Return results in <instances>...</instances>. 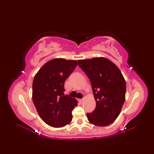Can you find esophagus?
<instances>
[{
  "label": "esophagus",
  "instance_id": "34e87169",
  "mask_svg": "<svg viewBox=\"0 0 154 154\" xmlns=\"http://www.w3.org/2000/svg\"><path fill=\"white\" fill-rule=\"evenodd\" d=\"M83 100H84V99H79V102H80L81 103H82L83 102Z\"/></svg>",
  "mask_w": 154,
  "mask_h": 154
}]
</instances>
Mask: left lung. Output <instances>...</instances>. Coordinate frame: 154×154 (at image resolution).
Instances as JSON below:
<instances>
[{"instance_id":"left-lung-1","label":"left lung","mask_w":154,"mask_h":154,"mask_svg":"<svg viewBox=\"0 0 154 154\" xmlns=\"http://www.w3.org/2000/svg\"><path fill=\"white\" fill-rule=\"evenodd\" d=\"M78 65L89 77L96 107L87 113L91 123L99 126L112 124L120 113L125 100L126 82L121 71L104 57L78 61Z\"/></svg>"}]
</instances>
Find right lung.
<instances>
[{
	"mask_svg": "<svg viewBox=\"0 0 154 154\" xmlns=\"http://www.w3.org/2000/svg\"><path fill=\"white\" fill-rule=\"evenodd\" d=\"M77 65L75 60L54 59L35 75L32 100L40 118L49 126L59 128L71 122V112L77 101L65 95L64 83Z\"/></svg>",
	"mask_w": 154,
	"mask_h": 154,
	"instance_id": "1",
	"label": "right lung"
}]
</instances>
